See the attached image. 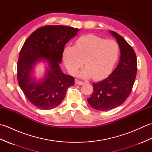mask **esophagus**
<instances>
[{
    "label": "esophagus",
    "mask_w": 152,
    "mask_h": 152,
    "mask_svg": "<svg viewBox=\"0 0 152 152\" xmlns=\"http://www.w3.org/2000/svg\"><path fill=\"white\" fill-rule=\"evenodd\" d=\"M75 82H76V84H77V85H83V84H84V82H82V81H80V80H76L75 81Z\"/></svg>",
    "instance_id": "obj_1"
}]
</instances>
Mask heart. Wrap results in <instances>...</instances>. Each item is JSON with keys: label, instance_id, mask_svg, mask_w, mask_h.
Masks as SVG:
<instances>
[{"label": "heart", "instance_id": "heart-1", "mask_svg": "<svg viewBox=\"0 0 152 152\" xmlns=\"http://www.w3.org/2000/svg\"><path fill=\"white\" fill-rule=\"evenodd\" d=\"M119 53V46L116 41L88 34L79 38L75 46L67 45L64 47L63 59L68 71L72 75L78 72L84 61L86 68L80 76L101 80L111 72Z\"/></svg>", "mask_w": 152, "mask_h": 152}]
</instances>
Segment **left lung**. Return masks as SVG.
<instances>
[{
  "label": "left lung",
  "mask_w": 152,
  "mask_h": 152,
  "mask_svg": "<svg viewBox=\"0 0 152 152\" xmlns=\"http://www.w3.org/2000/svg\"><path fill=\"white\" fill-rule=\"evenodd\" d=\"M110 33L120 48V60L108 78L93 83V94L88 99L92 108L101 111L115 108L126 101L133 89L137 72V56L133 48L121 35L114 31Z\"/></svg>",
  "instance_id": "obj_1"
}]
</instances>
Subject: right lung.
<instances>
[{"instance_id": "obj_1", "label": "right lung", "mask_w": 152, "mask_h": 152, "mask_svg": "<svg viewBox=\"0 0 152 152\" xmlns=\"http://www.w3.org/2000/svg\"><path fill=\"white\" fill-rule=\"evenodd\" d=\"M78 31V28L63 25H45L34 31L22 46L18 61V81L28 101L37 108L56 107L63 101L68 88L74 85V77L64 74L59 64L66 43ZM40 59L48 61L50 70L42 82L36 83L30 72Z\"/></svg>"}]
</instances>
